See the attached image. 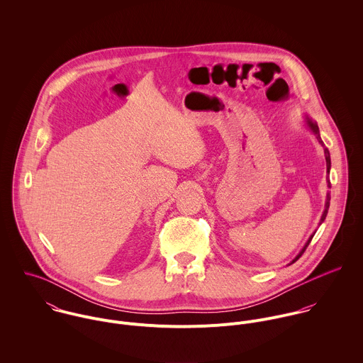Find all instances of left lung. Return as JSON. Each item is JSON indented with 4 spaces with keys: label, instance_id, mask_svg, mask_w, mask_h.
<instances>
[{
    "label": "left lung",
    "instance_id": "left-lung-1",
    "mask_svg": "<svg viewBox=\"0 0 363 363\" xmlns=\"http://www.w3.org/2000/svg\"><path fill=\"white\" fill-rule=\"evenodd\" d=\"M308 125H309V128H311V131H313V134L315 135V138L318 140V143L323 145V141H321V138H320V133H318V127H317V124L315 123H313L311 118H308ZM324 147V145H323ZM324 155H325V163H327V172L330 173V167H331V159H330V152H328V150L327 148H324ZM327 182H328V179H327ZM328 184H330V182H328ZM330 193H327V200H325V208H324V212H323V215H321V219H320V223L325 219V216H327V212H328V207H330ZM313 236H314V233L311 235V238H309V240L306 242V245H305V247L301 250V253L295 257V259H292V262H295L296 259H299V257L305 253V250H306V247L309 246V243L311 242V239H313ZM291 262V264H292Z\"/></svg>",
    "mask_w": 363,
    "mask_h": 363
}]
</instances>
